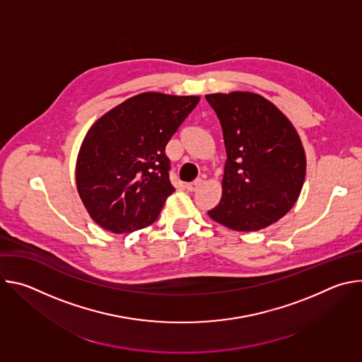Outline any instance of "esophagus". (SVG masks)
I'll return each instance as SVG.
<instances>
[{
  "instance_id": "1",
  "label": "esophagus",
  "mask_w": 362,
  "mask_h": 362,
  "mask_svg": "<svg viewBox=\"0 0 362 362\" xmlns=\"http://www.w3.org/2000/svg\"><path fill=\"white\" fill-rule=\"evenodd\" d=\"M200 185H202V179H196L194 182L187 183V185H186V189H187L189 192H194V190H197V189L200 187Z\"/></svg>"
}]
</instances>
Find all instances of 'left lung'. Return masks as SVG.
I'll return each mask as SVG.
<instances>
[{"label": "left lung", "mask_w": 362, "mask_h": 362, "mask_svg": "<svg viewBox=\"0 0 362 362\" xmlns=\"http://www.w3.org/2000/svg\"><path fill=\"white\" fill-rule=\"evenodd\" d=\"M206 101L219 119L226 150L222 199L208 215L239 232L275 223L295 204L305 179L295 127L259 94L218 93Z\"/></svg>", "instance_id": "obj_1"}]
</instances>
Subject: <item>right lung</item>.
Wrapping results in <instances>:
<instances>
[{
	"label": "right lung",
	"instance_id": "right-lung-1",
	"mask_svg": "<svg viewBox=\"0 0 362 362\" xmlns=\"http://www.w3.org/2000/svg\"><path fill=\"white\" fill-rule=\"evenodd\" d=\"M199 100L196 95L143 93L91 126L78 153L76 179L95 223L127 233L159 218L175 192L166 144Z\"/></svg>",
	"mask_w": 362,
	"mask_h": 362
}]
</instances>
